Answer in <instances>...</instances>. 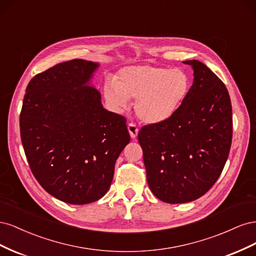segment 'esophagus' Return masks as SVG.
Returning <instances> with one entry per match:
<instances>
[{"mask_svg": "<svg viewBox=\"0 0 256 256\" xmlns=\"http://www.w3.org/2000/svg\"><path fill=\"white\" fill-rule=\"evenodd\" d=\"M128 131H129V134H130V136L132 138H136L138 134V129L136 124H134V122H129L128 124Z\"/></svg>", "mask_w": 256, "mask_h": 256, "instance_id": "34e87169", "label": "esophagus"}]
</instances>
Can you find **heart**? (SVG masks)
<instances>
[{
	"instance_id": "heart-1",
	"label": "heart",
	"mask_w": 256,
	"mask_h": 256,
	"mask_svg": "<svg viewBox=\"0 0 256 256\" xmlns=\"http://www.w3.org/2000/svg\"><path fill=\"white\" fill-rule=\"evenodd\" d=\"M190 88V76L182 69L138 65L120 69L115 81L106 80L104 95L116 111L126 109L128 99H136L138 118L145 124H159L180 109Z\"/></svg>"
}]
</instances>
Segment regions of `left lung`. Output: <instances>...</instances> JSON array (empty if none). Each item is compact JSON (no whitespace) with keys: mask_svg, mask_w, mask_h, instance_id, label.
Wrapping results in <instances>:
<instances>
[{"mask_svg":"<svg viewBox=\"0 0 256 256\" xmlns=\"http://www.w3.org/2000/svg\"><path fill=\"white\" fill-rule=\"evenodd\" d=\"M193 84L171 118L138 131L152 192L170 204L194 200L210 189L226 166L233 136L232 104L224 83L202 62Z\"/></svg>","mask_w":256,"mask_h":256,"instance_id":"obj_1","label":"left lung"}]
</instances>
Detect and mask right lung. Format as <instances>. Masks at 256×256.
<instances>
[{
    "label": "right lung",
    "instance_id": "obj_1",
    "mask_svg": "<svg viewBox=\"0 0 256 256\" xmlns=\"http://www.w3.org/2000/svg\"><path fill=\"white\" fill-rule=\"evenodd\" d=\"M97 63L72 60L30 81L20 113L28 166L42 187L68 204L102 198L130 136L124 116L104 109L88 86Z\"/></svg>",
    "mask_w": 256,
    "mask_h": 256
}]
</instances>
